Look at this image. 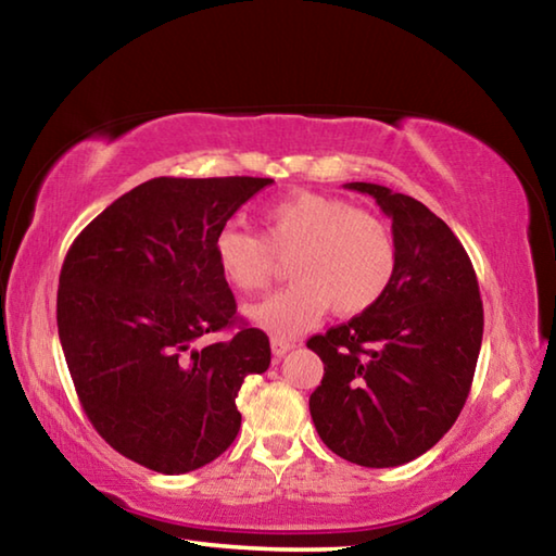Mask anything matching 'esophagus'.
<instances>
[{"instance_id": "34e87169", "label": "esophagus", "mask_w": 556, "mask_h": 556, "mask_svg": "<svg viewBox=\"0 0 556 556\" xmlns=\"http://www.w3.org/2000/svg\"><path fill=\"white\" fill-rule=\"evenodd\" d=\"M291 348H294V343L291 341H287V338H271V353H275L277 357H281V355H287Z\"/></svg>"}]
</instances>
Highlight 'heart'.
I'll return each instance as SVG.
<instances>
[{
	"label": "heart",
	"instance_id": "obj_1",
	"mask_svg": "<svg viewBox=\"0 0 556 556\" xmlns=\"http://www.w3.org/2000/svg\"><path fill=\"white\" fill-rule=\"evenodd\" d=\"M265 240L238 225H223L213 255L230 287L255 294L275 277L277 260L289 257L287 289L244 308L250 324L291 338L333 308L338 316L370 312L397 271V242L378 215L343 199L296 191L262 211Z\"/></svg>",
	"mask_w": 556,
	"mask_h": 556
}]
</instances>
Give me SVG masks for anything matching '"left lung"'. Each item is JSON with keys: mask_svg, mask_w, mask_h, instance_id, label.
<instances>
[{"mask_svg": "<svg viewBox=\"0 0 556 556\" xmlns=\"http://www.w3.org/2000/svg\"><path fill=\"white\" fill-rule=\"evenodd\" d=\"M345 188L372 195L392 220L397 271L370 312L308 338L324 361L308 409L333 454L390 468L454 427L481 353L483 304L464 244L425 203L378 184Z\"/></svg>", "mask_w": 556, "mask_h": 556, "instance_id": "obj_1", "label": "left lung"}]
</instances>
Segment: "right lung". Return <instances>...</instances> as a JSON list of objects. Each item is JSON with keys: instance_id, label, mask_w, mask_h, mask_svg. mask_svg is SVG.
<instances>
[{"instance_id": "right-lung-1", "label": "right lung", "mask_w": 556, "mask_h": 556, "mask_svg": "<svg viewBox=\"0 0 556 556\" xmlns=\"http://www.w3.org/2000/svg\"><path fill=\"white\" fill-rule=\"evenodd\" d=\"M271 178L139 184L71 244L59 279V338L92 427L156 473L195 470L240 431L235 397L269 368V338L235 324V296L213 240Z\"/></svg>"}]
</instances>
